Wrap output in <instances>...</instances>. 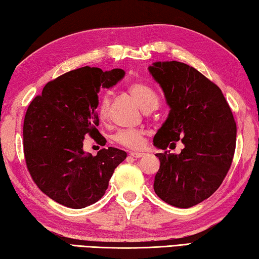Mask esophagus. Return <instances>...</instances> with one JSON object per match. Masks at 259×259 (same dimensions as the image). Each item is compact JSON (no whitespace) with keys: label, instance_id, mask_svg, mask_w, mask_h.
I'll return each instance as SVG.
<instances>
[{"label":"esophagus","instance_id":"1","mask_svg":"<svg viewBox=\"0 0 259 259\" xmlns=\"http://www.w3.org/2000/svg\"><path fill=\"white\" fill-rule=\"evenodd\" d=\"M130 155L135 157V159H139V157L144 156V153H139V152H130Z\"/></svg>","mask_w":259,"mask_h":259}]
</instances>
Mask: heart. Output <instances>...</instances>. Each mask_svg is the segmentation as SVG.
Here are the masks:
<instances>
[{"instance_id":"heart-1","label":"heart","mask_w":259,"mask_h":259,"mask_svg":"<svg viewBox=\"0 0 259 259\" xmlns=\"http://www.w3.org/2000/svg\"><path fill=\"white\" fill-rule=\"evenodd\" d=\"M129 91L145 111L154 109L159 104V98L155 91L144 83H133L129 85ZM109 107H111L109 96L107 94L100 96L97 105V114L102 121L108 119ZM112 140L117 145L128 150H140L145 145L146 136L145 131L140 129H121L113 135Z\"/></svg>"}]
</instances>
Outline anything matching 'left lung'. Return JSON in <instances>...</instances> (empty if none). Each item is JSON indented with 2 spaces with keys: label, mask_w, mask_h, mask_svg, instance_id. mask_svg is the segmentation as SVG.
I'll return each instance as SVG.
<instances>
[{
  "label": "left lung",
  "mask_w": 259,
  "mask_h": 259,
  "mask_svg": "<svg viewBox=\"0 0 259 259\" xmlns=\"http://www.w3.org/2000/svg\"><path fill=\"white\" fill-rule=\"evenodd\" d=\"M148 71L163 90L168 119L154 136L161 150L184 144L181 154H155L160 169L154 191L177 208H191L212 195L233 161L236 123L217 84L179 61H157Z\"/></svg>",
  "instance_id": "1"
}]
</instances>
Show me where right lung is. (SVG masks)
Listing matches in <instances>:
<instances>
[{"instance_id":"obj_1","label":"right lung","mask_w":259,"mask_h":259,"mask_svg":"<svg viewBox=\"0 0 259 259\" xmlns=\"http://www.w3.org/2000/svg\"><path fill=\"white\" fill-rule=\"evenodd\" d=\"M123 76L120 68L74 69L48 82L29 104L24 120L26 165L37 187L65 207L82 209L102 199L126 157L115 147L102 148L96 156L83 151L85 135L102 146L106 143L97 129L98 93Z\"/></svg>"}]
</instances>
